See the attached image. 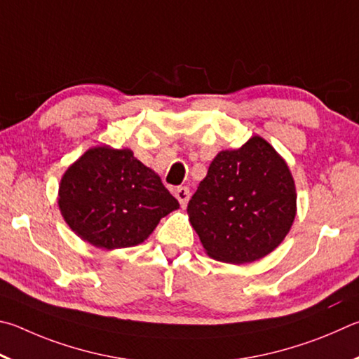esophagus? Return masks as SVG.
<instances>
[{
	"label": "esophagus",
	"mask_w": 359,
	"mask_h": 359,
	"mask_svg": "<svg viewBox=\"0 0 359 359\" xmlns=\"http://www.w3.org/2000/svg\"><path fill=\"white\" fill-rule=\"evenodd\" d=\"M175 197L178 198V202H180L181 206H186L187 202H189V197H191L189 187H186V186L176 187V189H175Z\"/></svg>",
	"instance_id": "1"
}]
</instances>
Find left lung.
Returning <instances> with one entry per match:
<instances>
[{"instance_id":"obj_1","label":"left lung","mask_w":359,"mask_h":359,"mask_svg":"<svg viewBox=\"0 0 359 359\" xmlns=\"http://www.w3.org/2000/svg\"><path fill=\"white\" fill-rule=\"evenodd\" d=\"M187 211L212 259L235 265L259 260L279 246L297 215L290 170L255 135L215 157Z\"/></svg>"}]
</instances>
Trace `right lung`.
I'll list each match as a JSON object with an SVG mask.
<instances>
[{"instance_id":"right-lung-1","label":"right lung","mask_w":359,"mask_h":359,"mask_svg":"<svg viewBox=\"0 0 359 359\" xmlns=\"http://www.w3.org/2000/svg\"><path fill=\"white\" fill-rule=\"evenodd\" d=\"M60 210L69 227L93 246H137L180 206L153 170L130 149H88L67 168Z\"/></svg>"}]
</instances>
